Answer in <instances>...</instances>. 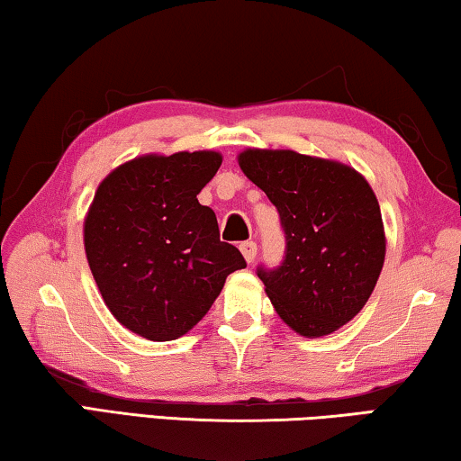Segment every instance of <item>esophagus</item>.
I'll use <instances>...</instances> for the list:
<instances>
[{
    "mask_svg": "<svg viewBox=\"0 0 461 461\" xmlns=\"http://www.w3.org/2000/svg\"><path fill=\"white\" fill-rule=\"evenodd\" d=\"M240 250H242L246 263H252V260L257 258L258 249H257V244H254V242H242V244H240Z\"/></svg>",
    "mask_w": 461,
    "mask_h": 461,
    "instance_id": "1",
    "label": "esophagus"
}]
</instances>
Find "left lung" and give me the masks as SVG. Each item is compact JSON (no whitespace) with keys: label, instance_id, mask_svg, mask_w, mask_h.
Returning a JSON list of instances; mask_svg holds the SVG:
<instances>
[{"label":"left lung","instance_id":"obj_1","mask_svg":"<svg viewBox=\"0 0 461 461\" xmlns=\"http://www.w3.org/2000/svg\"><path fill=\"white\" fill-rule=\"evenodd\" d=\"M238 163L285 233L284 263L257 271L273 308L304 338L338 331L366 304L384 263L373 188L349 165L287 149H246Z\"/></svg>","mask_w":461,"mask_h":461}]
</instances>
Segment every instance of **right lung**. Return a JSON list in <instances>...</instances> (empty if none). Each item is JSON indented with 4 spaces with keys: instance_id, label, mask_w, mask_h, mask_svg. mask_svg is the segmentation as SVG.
<instances>
[{
    "instance_id": "obj_1",
    "label": "right lung",
    "mask_w": 461,
    "mask_h": 461,
    "mask_svg": "<svg viewBox=\"0 0 461 461\" xmlns=\"http://www.w3.org/2000/svg\"><path fill=\"white\" fill-rule=\"evenodd\" d=\"M215 150L142 155L99 184L85 219V250L118 322L150 341L182 338L209 312L228 275L244 269L219 240L196 194L221 165Z\"/></svg>"
}]
</instances>
